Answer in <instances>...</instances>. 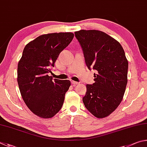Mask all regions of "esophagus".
<instances>
[{"label":"esophagus","mask_w":147,"mask_h":147,"mask_svg":"<svg viewBox=\"0 0 147 147\" xmlns=\"http://www.w3.org/2000/svg\"><path fill=\"white\" fill-rule=\"evenodd\" d=\"M71 83L72 84H74V85H76V84H79L78 82H76V81H71Z\"/></svg>","instance_id":"esophagus-1"}]
</instances>
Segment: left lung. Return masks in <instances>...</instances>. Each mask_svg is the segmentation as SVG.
<instances>
[{"mask_svg":"<svg viewBox=\"0 0 147 147\" xmlns=\"http://www.w3.org/2000/svg\"><path fill=\"white\" fill-rule=\"evenodd\" d=\"M86 66L96 70L95 83L86 84L83 101L97 118L107 117L121 102L127 84L128 63L117 40L101 31L81 30L75 32Z\"/></svg>","mask_w":147,"mask_h":147,"instance_id":"left-lung-1","label":"left lung"}]
</instances>
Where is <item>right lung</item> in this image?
<instances>
[{
  "label": "right lung",
  "mask_w": 147,
  "mask_h": 147,
  "mask_svg": "<svg viewBox=\"0 0 147 147\" xmlns=\"http://www.w3.org/2000/svg\"><path fill=\"white\" fill-rule=\"evenodd\" d=\"M74 37L71 32L42 35L24 48L18 63L17 82L26 105L38 117H52L63 106L70 81L53 79L48 74Z\"/></svg>",
  "instance_id": "add662e5"
}]
</instances>
